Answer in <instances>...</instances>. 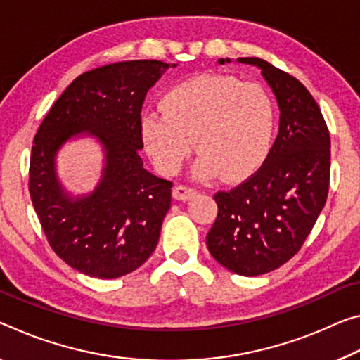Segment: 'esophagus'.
I'll return each instance as SVG.
<instances>
[{"instance_id":"34e87169","label":"esophagus","mask_w":360,"mask_h":360,"mask_svg":"<svg viewBox=\"0 0 360 360\" xmlns=\"http://www.w3.org/2000/svg\"><path fill=\"white\" fill-rule=\"evenodd\" d=\"M195 193H197V189H193V187H187L184 184L176 186L173 189V197L176 200H189V198H192Z\"/></svg>"}]
</instances>
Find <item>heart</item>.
I'll use <instances>...</instances> for the list:
<instances>
[{"label":"heart","mask_w":360,"mask_h":360,"mask_svg":"<svg viewBox=\"0 0 360 360\" xmlns=\"http://www.w3.org/2000/svg\"><path fill=\"white\" fill-rule=\"evenodd\" d=\"M162 110L144 113L142 139L165 173L178 171L195 139L202 178L248 174L269 149L276 110L267 91L232 77L202 75L171 88Z\"/></svg>","instance_id":"obj_1"}]
</instances>
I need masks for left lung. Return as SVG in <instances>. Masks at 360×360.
Segmentation results:
<instances>
[{
	"instance_id": "8db88e82",
	"label": "left lung",
	"mask_w": 360,
	"mask_h": 360,
	"mask_svg": "<svg viewBox=\"0 0 360 360\" xmlns=\"http://www.w3.org/2000/svg\"><path fill=\"white\" fill-rule=\"evenodd\" d=\"M237 60L259 68L281 122L261 167L231 191L214 193L218 216L207 247L226 269L253 277L292 259L316 224L328 195L330 133L303 83L259 57Z\"/></svg>"
}]
</instances>
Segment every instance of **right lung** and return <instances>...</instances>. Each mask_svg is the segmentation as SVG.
Returning <instances> with one entry per match:
<instances>
[{"label": "right lung", "mask_w": 360, "mask_h": 360, "mask_svg": "<svg viewBox=\"0 0 360 360\" xmlns=\"http://www.w3.org/2000/svg\"><path fill=\"white\" fill-rule=\"evenodd\" d=\"M168 67L162 60H127L82 73L33 139L28 191L39 224L54 253L89 277L127 276L158 243L173 182L142 165L141 110L147 91ZM78 134L98 138L106 165L96 189L72 199L56 181L53 158Z\"/></svg>", "instance_id": "add662e5"}]
</instances>
